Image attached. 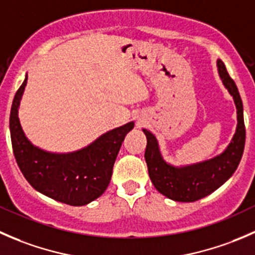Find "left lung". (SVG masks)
Listing matches in <instances>:
<instances>
[{"instance_id": "obj_1", "label": "left lung", "mask_w": 255, "mask_h": 255, "mask_svg": "<svg viewBox=\"0 0 255 255\" xmlns=\"http://www.w3.org/2000/svg\"><path fill=\"white\" fill-rule=\"evenodd\" d=\"M217 71L223 86L233 97L237 109V128L227 148L218 155L199 163L173 165L164 160L158 139L148 129H143L146 137L144 158L149 177L154 187L168 199L179 202H194L212 194L222 186L238 168L246 143V127L243 104L235 81L230 78L222 60H217Z\"/></svg>"}]
</instances>
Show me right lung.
<instances>
[{
  "mask_svg": "<svg viewBox=\"0 0 255 255\" xmlns=\"http://www.w3.org/2000/svg\"><path fill=\"white\" fill-rule=\"evenodd\" d=\"M28 75L14 95L9 115V132L14 158L27 181L37 191L55 201L84 206L99 199L111 181L113 164L127 133L128 122L109 130L79 150L54 153L34 145L24 134L18 110Z\"/></svg>",
  "mask_w": 255,
  "mask_h": 255,
  "instance_id": "add662e5",
  "label": "right lung"
}]
</instances>
